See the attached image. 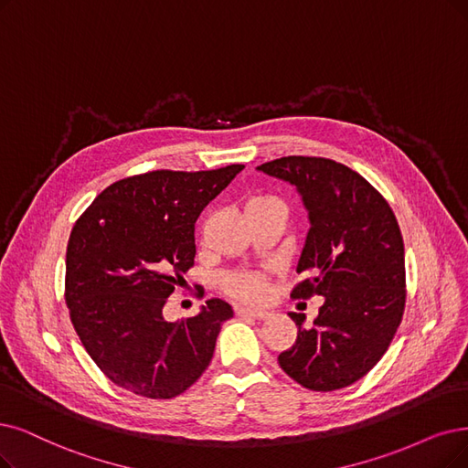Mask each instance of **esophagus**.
Returning a JSON list of instances; mask_svg holds the SVG:
<instances>
[{
    "label": "esophagus",
    "mask_w": 468,
    "mask_h": 468,
    "mask_svg": "<svg viewBox=\"0 0 468 468\" xmlns=\"http://www.w3.org/2000/svg\"><path fill=\"white\" fill-rule=\"evenodd\" d=\"M238 316H253V319H265L269 316L267 309H259V307H236Z\"/></svg>",
    "instance_id": "obj_1"
}]
</instances>
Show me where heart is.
<instances>
[{"instance_id": "1", "label": "heart", "mask_w": 468, "mask_h": 468, "mask_svg": "<svg viewBox=\"0 0 468 468\" xmlns=\"http://www.w3.org/2000/svg\"><path fill=\"white\" fill-rule=\"evenodd\" d=\"M267 209L284 211V205L278 197L269 196V194L251 196L244 203L246 215L267 211ZM229 290L241 299H259L265 292V284H263V278H261L259 274H236L229 280Z\"/></svg>"}]
</instances>
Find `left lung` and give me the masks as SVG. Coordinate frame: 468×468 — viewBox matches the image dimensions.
Masks as SVG:
<instances>
[{
    "label": "left lung",
    "mask_w": 468,
    "mask_h": 468,
    "mask_svg": "<svg viewBox=\"0 0 468 468\" xmlns=\"http://www.w3.org/2000/svg\"><path fill=\"white\" fill-rule=\"evenodd\" d=\"M302 196L309 230L292 297H324L313 326L288 313L295 344L278 355L288 377L313 391L363 378L386 353L405 309V250L388 201L349 166L292 155L257 166Z\"/></svg>",
    "instance_id": "obj_1"
}]
</instances>
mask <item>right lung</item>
<instances>
[{
	"label": "right lung",
	"mask_w": 468,
	"mask_h": 468,
	"mask_svg": "<svg viewBox=\"0 0 468 468\" xmlns=\"http://www.w3.org/2000/svg\"><path fill=\"white\" fill-rule=\"evenodd\" d=\"M244 165L154 171L105 188L74 224L65 299L82 346L103 375L149 399H171L209 367L232 307L207 299L169 323L163 307L196 257L194 224Z\"/></svg>",
	"instance_id": "1"
}]
</instances>
